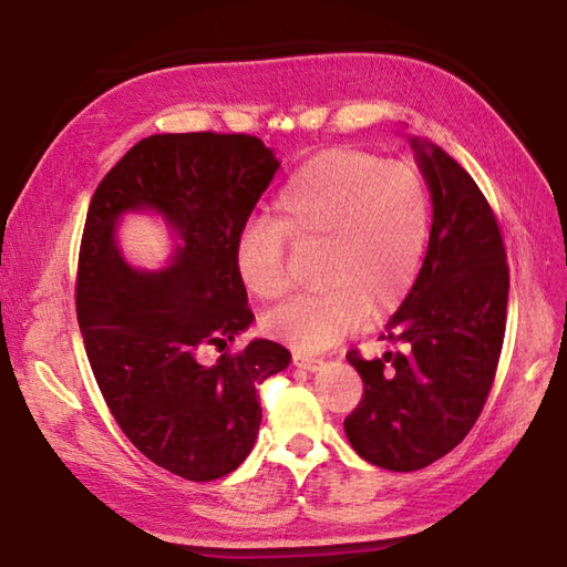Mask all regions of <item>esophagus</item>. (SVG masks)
<instances>
[{"mask_svg": "<svg viewBox=\"0 0 567 567\" xmlns=\"http://www.w3.org/2000/svg\"><path fill=\"white\" fill-rule=\"evenodd\" d=\"M295 365L297 368H302V370H309V372H315V370H319L321 365H323V360L321 358H311V355H295Z\"/></svg>", "mask_w": 567, "mask_h": 567, "instance_id": "1", "label": "esophagus"}]
</instances>
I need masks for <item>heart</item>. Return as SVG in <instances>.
Wrapping results in <instances>:
<instances>
[{
  "label": "heart",
  "instance_id": "obj_1",
  "mask_svg": "<svg viewBox=\"0 0 567 567\" xmlns=\"http://www.w3.org/2000/svg\"><path fill=\"white\" fill-rule=\"evenodd\" d=\"M429 189L412 165L363 151H329L290 177L275 221L240 231L234 262L246 290L275 302L290 290L287 244L319 246V290L275 309L265 327L297 351H323L404 302L429 240Z\"/></svg>",
  "mask_w": 567,
  "mask_h": 567
}]
</instances>
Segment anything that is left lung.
Segmentation results:
<instances>
[{
	"label": "left lung",
	"instance_id": "obj_1",
	"mask_svg": "<svg viewBox=\"0 0 567 567\" xmlns=\"http://www.w3.org/2000/svg\"><path fill=\"white\" fill-rule=\"evenodd\" d=\"M433 224L412 292L382 339L402 346L365 360L346 358L363 396L343 429L368 463L412 473L461 443L495 382L507 327L509 265L497 216L483 189L436 143L412 136Z\"/></svg>",
	"mask_w": 567,
	"mask_h": 567
}]
</instances>
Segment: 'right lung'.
Wrapping results in <instances>:
<instances>
[{
	"label": "right lung",
	"mask_w": 567,
	"mask_h": 567,
	"mask_svg": "<svg viewBox=\"0 0 567 567\" xmlns=\"http://www.w3.org/2000/svg\"><path fill=\"white\" fill-rule=\"evenodd\" d=\"M248 134H163L138 141L94 189L84 221L75 307L90 365L118 429L171 473L212 483L246 461L262 419L258 384L290 351L256 339L234 262L240 231L277 171ZM153 208L181 246L161 274L125 265L113 231L124 210ZM207 344L223 355L200 363Z\"/></svg>",
	"instance_id": "1"
}]
</instances>
